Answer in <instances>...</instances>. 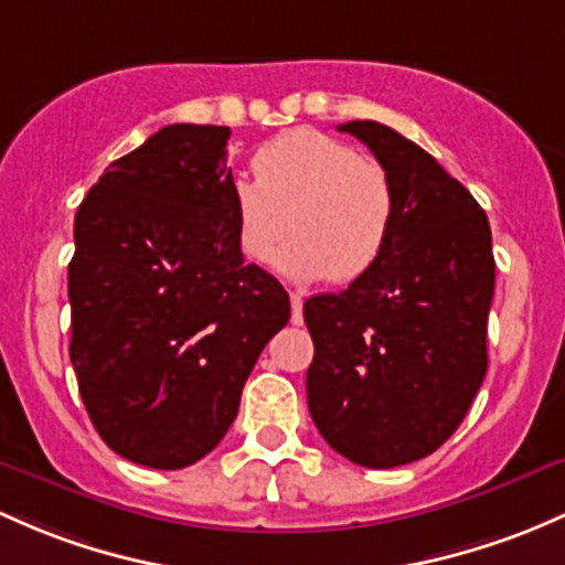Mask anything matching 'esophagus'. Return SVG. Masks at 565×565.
I'll return each instance as SVG.
<instances>
[{"instance_id": "34e87169", "label": "esophagus", "mask_w": 565, "mask_h": 565, "mask_svg": "<svg viewBox=\"0 0 565 565\" xmlns=\"http://www.w3.org/2000/svg\"><path fill=\"white\" fill-rule=\"evenodd\" d=\"M289 302H292V324H302V298L298 292H289Z\"/></svg>"}]
</instances>
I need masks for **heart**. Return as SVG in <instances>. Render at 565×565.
Masks as SVG:
<instances>
[{"instance_id":"heart-1","label":"heart","mask_w":565,"mask_h":565,"mask_svg":"<svg viewBox=\"0 0 565 565\" xmlns=\"http://www.w3.org/2000/svg\"><path fill=\"white\" fill-rule=\"evenodd\" d=\"M243 257L267 265L292 224L295 241L278 267L295 281L365 276L395 227L390 175L349 142L319 129H289L254 153V178L230 186Z\"/></svg>"}]
</instances>
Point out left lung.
<instances>
[{
    "instance_id": "1",
    "label": "left lung",
    "mask_w": 565,
    "mask_h": 565,
    "mask_svg": "<svg viewBox=\"0 0 565 565\" xmlns=\"http://www.w3.org/2000/svg\"><path fill=\"white\" fill-rule=\"evenodd\" d=\"M338 129L390 175L395 227L365 276L302 306L313 338L308 412L338 455L395 468L436 452L482 387L495 289L490 222L417 142L379 121Z\"/></svg>"
}]
</instances>
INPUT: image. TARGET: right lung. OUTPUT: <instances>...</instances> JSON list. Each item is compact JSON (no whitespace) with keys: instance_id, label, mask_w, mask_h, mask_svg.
<instances>
[{"instance_id":"1","label":"right lung","mask_w":565,"mask_h":565,"mask_svg":"<svg viewBox=\"0 0 565 565\" xmlns=\"http://www.w3.org/2000/svg\"><path fill=\"white\" fill-rule=\"evenodd\" d=\"M230 127L170 124L110 162L75 216L73 360L116 455L175 471L233 425L289 295L243 263L230 205Z\"/></svg>"}]
</instances>
